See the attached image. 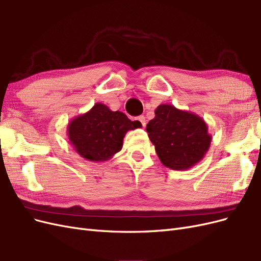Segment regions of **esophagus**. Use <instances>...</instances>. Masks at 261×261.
Returning a JSON list of instances; mask_svg holds the SVG:
<instances>
[{
  "instance_id": "1",
  "label": "esophagus",
  "mask_w": 261,
  "mask_h": 261,
  "mask_svg": "<svg viewBox=\"0 0 261 261\" xmlns=\"http://www.w3.org/2000/svg\"><path fill=\"white\" fill-rule=\"evenodd\" d=\"M136 120L140 123V125L143 126V127H145V126H146V117H145L144 115H140V116H138V117L136 118Z\"/></svg>"
}]
</instances>
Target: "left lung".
Here are the masks:
<instances>
[{"label":"left lung","mask_w":261,"mask_h":261,"mask_svg":"<svg viewBox=\"0 0 261 261\" xmlns=\"http://www.w3.org/2000/svg\"><path fill=\"white\" fill-rule=\"evenodd\" d=\"M154 114L146 130L164 167L183 171L203 159L212 137L202 117L171 105H160Z\"/></svg>","instance_id":"1"}]
</instances>
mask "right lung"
<instances>
[{"mask_svg": "<svg viewBox=\"0 0 261 261\" xmlns=\"http://www.w3.org/2000/svg\"><path fill=\"white\" fill-rule=\"evenodd\" d=\"M139 126V122L130 121L123 112L96 103L68 123L67 136L69 144L84 159L103 162L121 151L126 133Z\"/></svg>", "mask_w": 261, "mask_h": 261, "instance_id": "1", "label": "right lung"}]
</instances>
